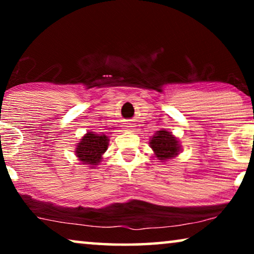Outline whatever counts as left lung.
Listing matches in <instances>:
<instances>
[{
    "mask_svg": "<svg viewBox=\"0 0 254 254\" xmlns=\"http://www.w3.org/2000/svg\"><path fill=\"white\" fill-rule=\"evenodd\" d=\"M152 150L155 151L156 157L161 161L172 158L179 152V145L177 138L171 133L165 130H158L150 141Z\"/></svg>",
    "mask_w": 254,
    "mask_h": 254,
    "instance_id": "1",
    "label": "left lung"
}]
</instances>
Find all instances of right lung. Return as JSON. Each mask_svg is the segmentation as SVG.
Returning a JSON list of instances; mask_svg holds the SVG:
<instances>
[{"label":"right lung","mask_w":254,"mask_h":254,"mask_svg":"<svg viewBox=\"0 0 254 254\" xmlns=\"http://www.w3.org/2000/svg\"><path fill=\"white\" fill-rule=\"evenodd\" d=\"M107 145H109V138L105 135L99 136V135L93 134L92 131L85 134V136L81 138L79 143L76 148V156L83 164L97 165L100 162L102 155L106 151Z\"/></svg>","instance_id":"add662e5"}]
</instances>
